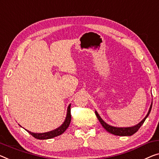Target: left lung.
<instances>
[{"instance_id":"obj_1","label":"left lung","mask_w":159,"mask_h":159,"mask_svg":"<svg viewBox=\"0 0 159 159\" xmlns=\"http://www.w3.org/2000/svg\"><path fill=\"white\" fill-rule=\"evenodd\" d=\"M151 108H152V103L151 104V106H150V108H149L148 110V112L147 113V115L146 116V117L143 118V120H141V121L139 123L136 125H134V126L132 127H123V128H119V127H114V126H112V125H110L106 124V123L103 120L102 118H101L100 116L98 115V113H97V111H95V113H96V115L97 118H98V119L100 123L102 125V126L105 129L106 131L108 132L111 133V134H112L113 135H116V136H132L133 134H134L135 133L138 131V130L140 129V127L143 124L145 121V120L146 119V118L148 116L149 113L151 112Z\"/></svg>"}]
</instances>
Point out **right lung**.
<instances>
[{"instance_id":"add662e5","label":"right lung","mask_w":159,"mask_h":159,"mask_svg":"<svg viewBox=\"0 0 159 159\" xmlns=\"http://www.w3.org/2000/svg\"><path fill=\"white\" fill-rule=\"evenodd\" d=\"M70 120H71V115H70V104L68 106V109H67V114H66V119L63 122V124L59 126L58 129H56L53 131L46 132V133H41V134H37V133H33L31 131H29L28 130L26 131L29 133L30 135H32L34 138L37 139H41V140H44V139H49L54 138V137L60 136L64 132L66 129H68V127L69 126L70 124Z\"/></svg>"}]
</instances>
